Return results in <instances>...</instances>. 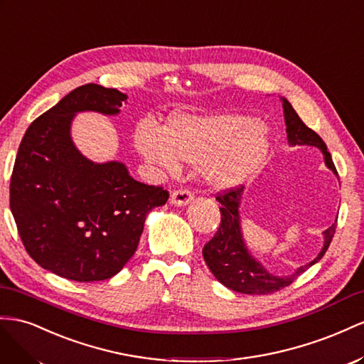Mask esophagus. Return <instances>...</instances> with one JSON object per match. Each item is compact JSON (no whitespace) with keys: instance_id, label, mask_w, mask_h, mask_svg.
Returning a JSON list of instances; mask_svg holds the SVG:
<instances>
[{"instance_id":"34e87169","label":"esophagus","mask_w":364,"mask_h":364,"mask_svg":"<svg viewBox=\"0 0 364 364\" xmlns=\"http://www.w3.org/2000/svg\"><path fill=\"white\" fill-rule=\"evenodd\" d=\"M193 200V193L189 192L188 189H178L173 191L171 195V204L173 205H188Z\"/></svg>"}]
</instances>
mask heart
I'll list each match as a JSON object with an SVG mask.
<instances>
[{
  "label": "heart",
  "instance_id": "b5f03b06",
  "mask_svg": "<svg viewBox=\"0 0 364 364\" xmlns=\"http://www.w3.org/2000/svg\"><path fill=\"white\" fill-rule=\"evenodd\" d=\"M136 144L149 163L175 171L178 161L201 166L212 188L240 184L261 164L269 149L265 124L245 114H180L163 131L144 120L136 129Z\"/></svg>",
  "mask_w": 364,
  "mask_h": 364
}]
</instances>
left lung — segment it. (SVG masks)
<instances>
[{"instance_id": "left-lung-1", "label": "left lung", "mask_w": 364, "mask_h": 364, "mask_svg": "<svg viewBox=\"0 0 364 364\" xmlns=\"http://www.w3.org/2000/svg\"><path fill=\"white\" fill-rule=\"evenodd\" d=\"M284 112H285V124L288 143L293 144H309V146L318 148L325 155V163L328 168L337 173L334 161L331 159V154L326 149L325 141L321 140L317 132L302 122L297 116V112L287 99H284ZM338 175V173H337ZM242 195V186L225 189L216 193V200L221 203V224L212 240L203 248V256L207 267L210 268L213 276L220 280L223 285L233 289L236 293L242 294H272L279 291L294 282L297 276L318 262L326 253L328 247L334 237L337 221L332 224L328 230H325V245L321 248L318 256L309 264L300 267L291 276L279 277L269 274L267 269L256 262L248 253L245 244L242 241L241 225H240V203Z\"/></svg>"}]
</instances>
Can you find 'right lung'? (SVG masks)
I'll return each instance as SVG.
<instances>
[{
  "label": "right lung",
  "instance_id": "right-lung-1",
  "mask_svg": "<svg viewBox=\"0 0 364 364\" xmlns=\"http://www.w3.org/2000/svg\"><path fill=\"white\" fill-rule=\"evenodd\" d=\"M123 100L119 90L82 85L33 120L18 148L10 210L21 241L38 265L76 282L117 274L137 250L146 215L169 198L122 163L87 160L71 141L76 112L117 114Z\"/></svg>",
  "mask_w": 364,
  "mask_h": 364
}]
</instances>
